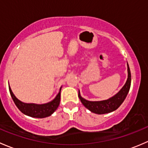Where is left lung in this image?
<instances>
[{
    "instance_id": "obj_1",
    "label": "left lung",
    "mask_w": 148,
    "mask_h": 148,
    "mask_svg": "<svg viewBox=\"0 0 148 148\" xmlns=\"http://www.w3.org/2000/svg\"><path fill=\"white\" fill-rule=\"evenodd\" d=\"M127 71H128V78L126 83L124 85L123 87L117 95H114L112 97L110 98L107 100L99 101V102H91L82 98L80 95L79 91V98L81 100L83 105L86 108L90 110L92 112L96 113V114H102L106 113L111 112L117 110L119 107L124 102L125 99L127 95L128 92L130 90L131 84V73L130 70L129 65L127 64Z\"/></svg>"
}]
</instances>
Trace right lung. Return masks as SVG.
I'll return each instance as SVG.
<instances>
[{
  "mask_svg": "<svg viewBox=\"0 0 148 148\" xmlns=\"http://www.w3.org/2000/svg\"><path fill=\"white\" fill-rule=\"evenodd\" d=\"M10 94L13 99V102L18 110L23 114L30 116L32 117H36V118H44L50 116L53 114L56 109L58 108L60 103V97H61V89L59 90V94L56 95V98L51 102L43 104H27L21 102L17 99L12 92L11 89L9 86Z\"/></svg>",
  "mask_w": 148,
  "mask_h": 148,
  "instance_id": "obj_1",
  "label": "right lung"
}]
</instances>
